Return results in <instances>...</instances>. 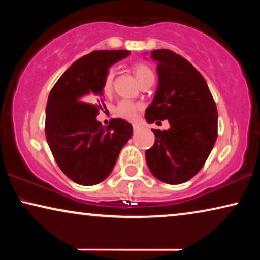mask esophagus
Here are the masks:
<instances>
[{"mask_svg": "<svg viewBox=\"0 0 260 260\" xmlns=\"http://www.w3.org/2000/svg\"><path fill=\"white\" fill-rule=\"evenodd\" d=\"M133 129H134V131H135V133H136V131H138V130H140V129H141V126H140V125H137V124H134Z\"/></svg>", "mask_w": 260, "mask_h": 260, "instance_id": "34e87169", "label": "esophagus"}]
</instances>
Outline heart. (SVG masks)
<instances>
[{"mask_svg": "<svg viewBox=\"0 0 260 260\" xmlns=\"http://www.w3.org/2000/svg\"><path fill=\"white\" fill-rule=\"evenodd\" d=\"M133 70H134L135 76H136V79L138 80V83H140L141 80H143L144 78L154 76V74H152V71L149 69L147 65H144V63H136V65H134ZM112 84H113V71H109V72L105 74L104 81H103V88H102L103 93L106 95L111 93ZM138 110H140V106L135 104V103L129 102V101H122L118 103V105H117L116 115L122 117L124 119L134 120L136 118Z\"/></svg>", "mask_w": 260, "mask_h": 260, "instance_id": "b5f03b06", "label": "heart"}]
</instances>
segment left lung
Segmentation results:
<instances>
[{
    "label": "left lung",
    "mask_w": 260,
    "mask_h": 260,
    "mask_svg": "<svg viewBox=\"0 0 260 260\" xmlns=\"http://www.w3.org/2000/svg\"><path fill=\"white\" fill-rule=\"evenodd\" d=\"M158 86L145 110L148 123L168 119V130H155L145 151L152 175L179 184L200 172L218 137V110L205 78L191 63L169 49H155Z\"/></svg>",
    "instance_id": "1"
}]
</instances>
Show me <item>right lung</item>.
Masks as SVG:
<instances>
[{"mask_svg":"<svg viewBox=\"0 0 260 260\" xmlns=\"http://www.w3.org/2000/svg\"><path fill=\"white\" fill-rule=\"evenodd\" d=\"M129 51H94L73 62L48 95L45 131L62 173L81 186H93L111 174L122 148L133 135L126 120H97L103 81L113 63Z\"/></svg>","mask_w":260,"mask_h":260,"instance_id":"add662e5","label":"right lung"}]
</instances>
